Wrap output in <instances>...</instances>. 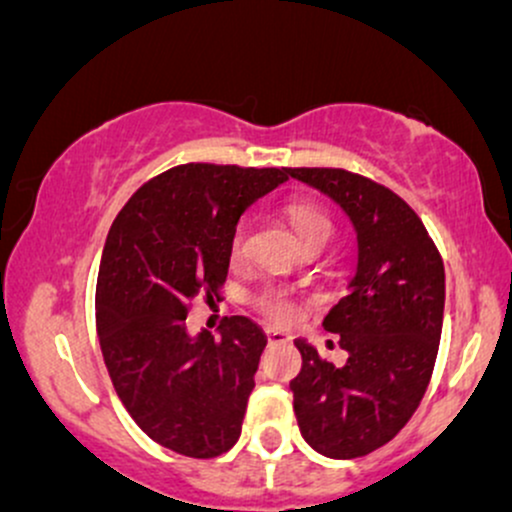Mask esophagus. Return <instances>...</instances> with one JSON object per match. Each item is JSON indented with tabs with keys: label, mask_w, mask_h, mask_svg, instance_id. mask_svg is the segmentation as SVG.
I'll use <instances>...</instances> for the list:
<instances>
[{
	"label": "esophagus",
	"mask_w": 512,
	"mask_h": 512,
	"mask_svg": "<svg viewBox=\"0 0 512 512\" xmlns=\"http://www.w3.org/2000/svg\"><path fill=\"white\" fill-rule=\"evenodd\" d=\"M264 334H267V342L269 344H286L291 339L289 334L276 330V327H267V330H264Z\"/></svg>",
	"instance_id": "34e87169"
}]
</instances>
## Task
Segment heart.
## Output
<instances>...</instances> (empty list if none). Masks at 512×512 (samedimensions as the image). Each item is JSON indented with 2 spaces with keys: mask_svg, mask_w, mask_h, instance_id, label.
Instances as JSON below:
<instances>
[{
  "mask_svg": "<svg viewBox=\"0 0 512 512\" xmlns=\"http://www.w3.org/2000/svg\"><path fill=\"white\" fill-rule=\"evenodd\" d=\"M291 223L296 228L301 243L313 238H332L334 233V221L330 219L327 211L310 202H298L291 204L289 209ZM245 243H248V221H240L231 236V245H228V252H231V260L238 262L243 260L245 255ZM252 308L257 313H262L267 320L279 322V325H289L298 317V303L296 298L291 296V291L281 289V286H267V289L257 291L252 296Z\"/></svg>",
  "mask_w": 512,
  "mask_h": 512,
  "instance_id": "b5f03b06",
  "label": "heart"
}]
</instances>
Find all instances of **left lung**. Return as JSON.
I'll list each match as a JSON object with an SVG mask.
<instances>
[{
  "mask_svg": "<svg viewBox=\"0 0 512 512\" xmlns=\"http://www.w3.org/2000/svg\"><path fill=\"white\" fill-rule=\"evenodd\" d=\"M286 173L332 197L356 228V274L322 322L349 358L337 368L296 339L303 368L291 380L305 443L354 460L390 443L426 395L443 330V257L390 187L342 168Z\"/></svg>",
  "mask_w": 512,
  "mask_h": 512,
  "instance_id": "obj_1",
  "label": "left lung"
}]
</instances>
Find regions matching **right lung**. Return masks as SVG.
Here are the masks:
<instances>
[{"label":"right lung","instance_id":"add662e5","mask_svg":"<svg viewBox=\"0 0 512 512\" xmlns=\"http://www.w3.org/2000/svg\"><path fill=\"white\" fill-rule=\"evenodd\" d=\"M284 180L286 168L185 163L144 182L113 221L98 339L117 397L163 448L209 460L238 443L267 337L243 315L226 317L221 339L190 337L185 317L197 296L219 298L238 219Z\"/></svg>","mask_w":512,"mask_h":512}]
</instances>
